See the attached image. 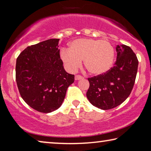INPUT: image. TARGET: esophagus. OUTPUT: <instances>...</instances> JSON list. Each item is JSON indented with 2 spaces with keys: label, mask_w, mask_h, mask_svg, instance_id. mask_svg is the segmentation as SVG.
<instances>
[{
  "label": "esophagus",
  "mask_w": 151,
  "mask_h": 151,
  "mask_svg": "<svg viewBox=\"0 0 151 151\" xmlns=\"http://www.w3.org/2000/svg\"><path fill=\"white\" fill-rule=\"evenodd\" d=\"M75 80L76 81H77V80H80V79H83V76H82L81 75H76L75 76Z\"/></svg>",
  "instance_id": "1"
}]
</instances>
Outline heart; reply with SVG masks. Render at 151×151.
Masks as SVG:
<instances>
[{"label":"heart","mask_w":151,"mask_h":151,"mask_svg":"<svg viewBox=\"0 0 151 151\" xmlns=\"http://www.w3.org/2000/svg\"><path fill=\"white\" fill-rule=\"evenodd\" d=\"M61 60L69 72L75 73L82 60L89 73L102 75L112 67L114 59V48L107 40L79 39L73 40L69 48L60 51Z\"/></svg>","instance_id":"b5f03b06"}]
</instances>
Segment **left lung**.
<instances>
[{"mask_svg": "<svg viewBox=\"0 0 151 151\" xmlns=\"http://www.w3.org/2000/svg\"><path fill=\"white\" fill-rule=\"evenodd\" d=\"M114 66L102 75L88 78L86 96L93 106L109 110L120 105L129 97L134 86L139 60L131 47L117 45Z\"/></svg>", "mask_w": 151, "mask_h": 151, "instance_id": "left-lung-1", "label": "left lung"}]
</instances>
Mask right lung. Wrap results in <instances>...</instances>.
I'll use <instances>...</instances> for the list:
<instances>
[{
	"label": "right lung",
	"instance_id": "obj_1",
	"mask_svg": "<svg viewBox=\"0 0 151 151\" xmlns=\"http://www.w3.org/2000/svg\"><path fill=\"white\" fill-rule=\"evenodd\" d=\"M58 39L33 45L17 59L16 81L20 96L36 111L48 113L58 109L75 75L64 69Z\"/></svg>",
	"mask_w": 151,
	"mask_h": 151
}]
</instances>
